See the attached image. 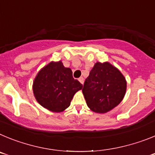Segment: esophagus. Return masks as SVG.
Wrapping results in <instances>:
<instances>
[{
  "instance_id": "34e87169",
  "label": "esophagus",
  "mask_w": 155,
  "mask_h": 155,
  "mask_svg": "<svg viewBox=\"0 0 155 155\" xmlns=\"http://www.w3.org/2000/svg\"><path fill=\"white\" fill-rule=\"evenodd\" d=\"M78 80H79V81H80L82 84H84V78H83L82 77H81V78H79Z\"/></svg>"
}]
</instances>
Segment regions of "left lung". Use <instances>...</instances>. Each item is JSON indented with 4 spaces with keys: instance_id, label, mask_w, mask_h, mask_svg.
I'll return each instance as SVG.
<instances>
[{
    "instance_id": "left-lung-1",
    "label": "left lung",
    "mask_w": 155,
    "mask_h": 155,
    "mask_svg": "<svg viewBox=\"0 0 155 155\" xmlns=\"http://www.w3.org/2000/svg\"><path fill=\"white\" fill-rule=\"evenodd\" d=\"M126 90V79L117 68L108 62H97L84 81L82 92L91 110L105 113L121 102Z\"/></svg>"
}]
</instances>
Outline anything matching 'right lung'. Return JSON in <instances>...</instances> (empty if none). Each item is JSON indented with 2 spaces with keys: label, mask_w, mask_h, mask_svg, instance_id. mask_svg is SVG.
<instances>
[{
  "label": "right lung",
  "mask_w": 155,
  "mask_h": 155,
  "mask_svg": "<svg viewBox=\"0 0 155 155\" xmlns=\"http://www.w3.org/2000/svg\"><path fill=\"white\" fill-rule=\"evenodd\" d=\"M83 87L61 61L51 62L39 71L33 82L37 102L46 109L60 113L69 107L74 95Z\"/></svg>",
  "instance_id": "right-lung-1"
}]
</instances>
